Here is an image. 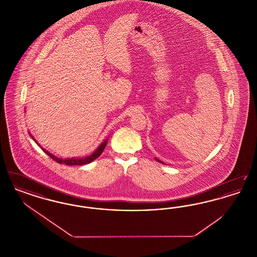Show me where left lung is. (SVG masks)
<instances>
[{
  "mask_svg": "<svg viewBox=\"0 0 257 257\" xmlns=\"http://www.w3.org/2000/svg\"><path fill=\"white\" fill-rule=\"evenodd\" d=\"M158 161H159V162H161V161H160V160H158ZM161 163H163V162H161Z\"/></svg>",
  "mask_w": 257,
  "mask_h": 257,
  "instance_id": "1",
  "label": "left lung"
}]
</instances>
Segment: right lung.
Returning <instances> with one entry per match:
<instances>
[{
    "mask_svg": "<svg viewBox=\"0 0 257 257\" xmlns=\"http://www.w3.org/2000/svg\"><path fill=\"white\" fill-rule=\"evenodd\" d=\"M33 138V137H32ZM34 139V138H33ZM35 140V139H34ZM107 141L108 140H106L100 147H98L97 149L90 155V156H87L86 158H78V159H75V158H72V159H60V158H58V157H56V156H54L53 154H51L50 152H48L47 150H45V149H43V151L50 156L52 159L54 160V161H56L57 163H59V164H65V165H68V166H82V165H86V164H89V163H91L92 161H94L95 159H97L98 157L102 154V152H103V150L105 149V147L107 146Z\"/></svg>",
    "mask_w": 257,
    "mask_h": 257,
    "instance_id": "1",
    "label": "right lung"
}]
</instances>
